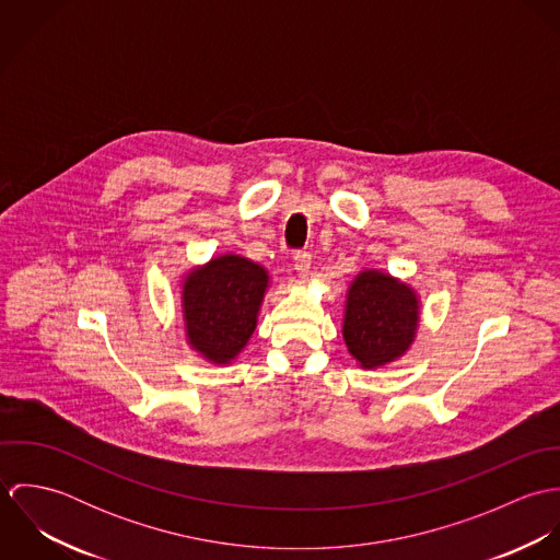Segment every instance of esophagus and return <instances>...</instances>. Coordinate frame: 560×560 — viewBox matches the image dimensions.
Listing matches in <instances>:
<instances>
[{
    "mask_svg": "<svg viewBox=\"0 0 560 560\" xmlns=\"http://www.w3.org/2000/svg\"><path fill=\"white\" fill-rule=\"evenodd\" d=\"M293 260H295V271H298V276H300V278H306L308 271H311V260H313L311 252H295Z\"/></svg>",
    "mask_w": 560,
    "mask_h": 560,
    "instance_id": "34e87169",
    "label": "esophagus"
}]
</instances>
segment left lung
Returning a JSON list of instances; mask_svg holds the SVG:
<instances>
[{
  "label": "left lung",
  "instance_id": "obj_1",
  "mask_svg": "<svg viewBox=\"0 0 560 560\" xmlns=\"http://www.w3.org/2000/svg\"><path fill=\"white\" fill-rule=\"evenodd\" d=\"M418 327V298L397 278L366 269L347 293L342 336L349 353L364 366L377 369L400 358Z\"/></svg>",
  "mask_w": 560,
  "mask_h": 560
}]
</instances>
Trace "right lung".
<instances>
[{
	"label": "right lung",
	"instance_id": "1",
	"mask_svg": "<svg viewBox=\"0 0 560 560\" xmlns=\"http://www.w3.org/2000/svg\"><path fill=\"white\" fill-rule=\"evenodd\" d=\"M267 271L235 254L194 269L183 284V319L189 345L209 362L229 364L256 329Z\"/></svg>",
	"mask_w": 560,
	"mask_h": 560
}]
</instances>
